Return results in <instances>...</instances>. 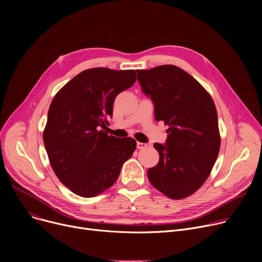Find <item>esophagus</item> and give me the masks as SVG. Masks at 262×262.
I'll return each instance as SVG.
<instances>
[{"mask_svg":"<svg viewBox=\"0 0 262 262\" xmlns=\"http://www.w3.org/2000/svg\"><path fill=\"white\" fill-rule=\"evenodd\" d=\"M145 147H147V144H146V143L137 142V148H139V149H144Z\"/></svg>","mask_w":262,"mask_h":262,"instance_id":"obj_1","label":"esophagus"}]
</instances>
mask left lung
<instances>
[{
  "mask_svg": "<svg viewBox=\"0 0 262 262\" xmlns=\"http://www.w3.org/2000/svg\"><path fill=\"white\" fill-rule=\"evenodd\" d=\"M137 72L155 105L156 121L169 125L167 144H154L159 162L147 170L148 181L172 200L188 198L207 180L219 155L221 136L214 102L194 77L176 66Z\"/></svg>",
  "mask_w": 262,
  "mask_h": 262,
  "instance_id": "obj_1",
  "label": "left lung"
}]
</instances>
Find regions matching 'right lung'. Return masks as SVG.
Listing matches in <instances>:
<instances>
[{"label":"right lung","instance_id":"add662e5","mask_svg":"<svg viewBox=\"0 0 262 262\" xmlns=\"http://www.w3.org/2000/svg\"><path fill=\"white\" fill-rule=\"evenodd\" d=\"M136 79L135 70L92 68L55 94L43 142L54 173L73 193L82 198L103 193L135 152V139H119L105 129L117 95Z\"/></svg>","mask_w":262,"mask_h":262}]
</instances>
